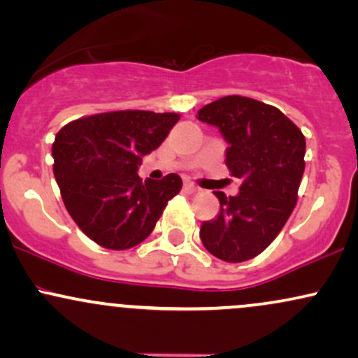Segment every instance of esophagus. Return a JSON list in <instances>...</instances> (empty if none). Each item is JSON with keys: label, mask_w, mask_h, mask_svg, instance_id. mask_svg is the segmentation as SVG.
Instances as JSON below:
<instances>
[{"label": "esophagus", "mask_w": 358, "mask_h": 358, "mask_svg": "<svg viewBox=\"0 0 358 358\" xmlns=\"http://www.w3.org/2000/svg\"><path fill=\"white\" fill-rule=\"evenodd\" d=\"M183 190L187 193H196V192H199V187H196V185H193L192 182H185Z\"/></svg>", "instance_id": "obj_1"}]
</instances>
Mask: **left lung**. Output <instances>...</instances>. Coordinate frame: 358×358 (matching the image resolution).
<instances>
[{"label":"left lung","instance_id":"obj_1","mask_svg":"<svg viewBox=\"0 0 358 358\" xmlns=\"http://www.w3.org/2000/svg\"><path fill=\"white\" fill-rule=\"evenodd\" d=\"M196 117L219 127L229 143L225 165L242 180L236 196L215 192L220 212L203 222L200 239L222 261H249L276 239L298 202L305 136L278 108L250 97H220Z\"/></svg>","mask_w":358,"mask_h":358}]
</instances>
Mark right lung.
I'll return each mask as SVG.
<instances>
[{
    "mask_svg": "<svg viewBox=\"0 0 358 358\" xmlns=\"http://www.w3.org/2000/svg\"><path fill=\"white\" fill-rule=\"evenodd\" d=\"M178 119L176 113L114 110L76 119L57 133L53 175L65 208L90 241L124 250L153 232L182 178L143 182L136 171Z\"/></svg>",
    "mask_w": 358,
    "mask_h": 358,
    "instance_id": "right-lung-1",
    "label": "right lung"
}]
</instances>
